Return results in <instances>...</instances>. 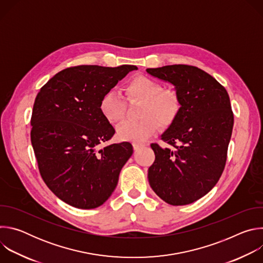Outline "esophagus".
<instances>
[{
  "instance_id": "34e87169",
  "label": "esophagus",
  "mask_w": 263,
  "mask_h": 263,
  "mask_svg": "<svg viewBox=\"0 0 263 263\" xmlns=\"http://www.w3.org/2000/svg\"><path fill=\"white\" fill-rule=\"evenodd\" d=\"M132 144H133V147H134V151H137V149H138L139 147H141V146L144 145L143 143H140V142H133Z\"/></svg>"
}]
</instances>
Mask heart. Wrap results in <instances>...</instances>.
I'll return each instance as SVG.
<instances>
[{"label": "heart", "instance_id": "1", "mask_svg": "<svg viewBox=\"0 0 263 263\" xmlns=\"http://www.w3.org/2000/svg\"><path fill=\"white\" fill-rule=\"evenodd\" d=\"M124 91L128 101H140L138 121H126L118 127V137L125 141L139 142L152 136L157 124L170 126L180 111V98L171 89L145 76H136L129 80ZM99 108L102 116L111 124H118L125 115V102L114 91L106 92L100 100Z\"/></svg>", "mask_w": 263, "mask_h": 263}]
</instances>
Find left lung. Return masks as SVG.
Listing matches in <instances>:
<instances>
[{"instance_id":"8db88e82","label":"left lung","mask_w":263,"mask_h":263,"mask_svg":"<svg viewBox=\"0 0 263 263\" xmlns=\"http://www.w3.org/2000/svg\"><path fill=\"white\" fill-rule=\"evenodd\" d=\"M175 86L180 111L161 135L172 148L152 143L155 161L148 183L167 204L182 206L208 194L227 161L234 117L229 95L209 73L186 64L146 68Z\"/></svg>"}]
</instances>
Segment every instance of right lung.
<instances>
[{
	"instance_id": "right-lung-1",
	"label": "right lung",
	"mask_w": 263,
	"mask_h": 263,
	"mask_svg": "<svg viewBox=\"0 0 263 263\" xmlns=\"http://www.w3.org/2000/svg\"><path fill=\"white\" fill-rule=\"evenodd\" d=\"M135 65L67 67L37 93L31 117V142L41 176L66 204L92 209L104 204L133 154L124 141L99 149L116 130L102 116L101 98Z\"/></svg>"
}]
</instances>
